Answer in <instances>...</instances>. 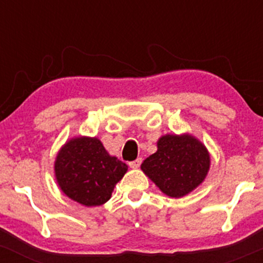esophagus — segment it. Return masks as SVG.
I'll return each instance as SVG.
<instances>
[{"label": "esophagus", "instance_id": "34e87169", "mask_svg": "<svg viewBox=\"0 0 263 263\" xmlns=\"http://www.w3.org/2000/svg\"><path fill=\"white\" fill-rule=\"evenodd\" d=\"M141 163H142V158H137V159H135V161H132V162H129L128 164H129V167L131 168H134V170H136V168H138L141 165Z\"/></svg>", "mask_w": 263, "mask_h": 263}]
</instances>
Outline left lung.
Returning a JSON list of instances; mask_svg holds the SVG:
<instances>
[{
	"label": "left lung",
	"instance_id": "8db88e82",
	"mask_svg": "<svg viewBox=\"0 0 263 263\" xmlns=\"http://www.w3.org/2000/svg\"><path fill=\"white\" fill-rule=\"evenodd\" d=\"M157 147V152L142 163L141 170L168 197H184L206 177L209 153L193 136H163Z\"/></svg>",
	"mask_w": 263,
	"mask_h": 263
}]
</instances>
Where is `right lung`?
<instances>
[{"instance_id":"add662e5","label":"right lung","mask_w":263,"mask_h":263,"mask_svg":"<svg viewBox=\"0 0 263 263\" xmlns=\"http://www.w3.org/2000/svg\"><path fill=\"white\" fill-rule=\"evenodd\" d=\"M54 170L60 189L69 198L98 206L111 198L127 165L108 155L98 138L78 137L60 149Z\"/></svg>"}]
</instances>
